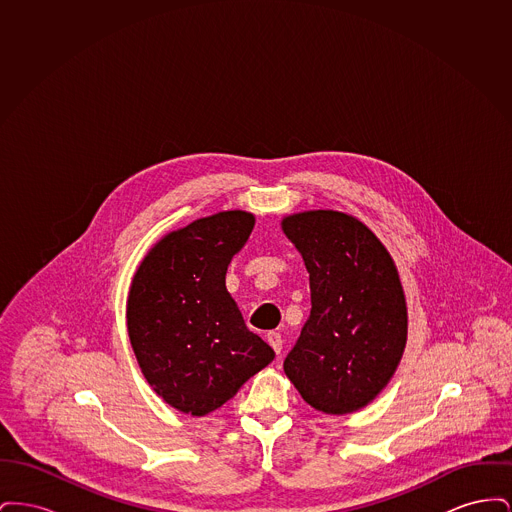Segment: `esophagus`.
<instances>
[{
    "mask_svg": "<svg viewBox=\"0 0 512 512\" xmlns=\"http://www.w3.org/2000/svg\"><path fill=\"white\" fill-rule=\"evenodd\" d=\"M267 341L270 343V347L274 349L276 355L282 353V343H284V341H282V336H280L278 332H270L267 336Z\"/></svg>",
    "mask_w": 512,
    "mask_h": 512,
    "instance_id": "esophagus-1",
    "label": "esophagus"
}]
</instances>
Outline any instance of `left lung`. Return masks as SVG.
Returning a JSON list of instances; mask_svg holds the SVG:
<instances>
[{
	"label": "left lung",
	"mask_w": 512,
	"mask_h": 512,
	"mask_svg": "<svg viewBox=\"0 0 512 512\" xmlns=\"http://www.w3.org/2000/svg\"><path fill=\"white\" fill-rule=\"evenodd\" d=\"M309 272L311 315L284 372L326 414L353 413L390 382L407 341V305L380 240L349 215L309 211L282 222Z\"/></svg>",
	"instance_id": "left-lung-1"
}]
</instances>
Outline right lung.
<instances>
[{
	"instance_id": "add662e5",
	"label": "right lung",
	"mask_w": 512,
	"mask_h": 512,
	"mask_svg": "<svg viewBox=\"0 0 512 512\" xmlns=\"http://www.w3.org/2000/svg\"><path fill=\"white\" fill-rule=\"evenodd\" d=\"M253 224L244 211L194 220L165 236L134 274L130 343L149 386L182 413L219 409L274 359L224 284Z\"/></svg>"
}]
</instances>
